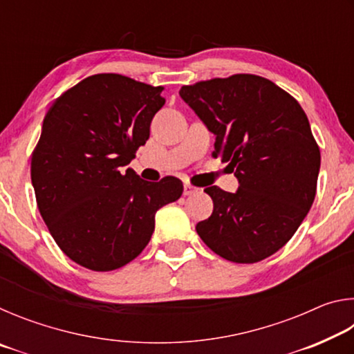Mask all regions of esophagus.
I'll use <instances>...</instances> for the list:
<instances>
[{"label":"esophagus","mask_w":354,"mask_h":354,"mask_svg":"<svg viewBox=\"0 0 354 354\" xmlns=\"http://www.w3.org/2000/svg\"><path fill=\"white\" fill-rule=\"evenodd\" d=\"M196 192H198V189L194 187V185H192V184H184V195L185 196L194 195V194H196Z\"/></svg>","instance_id":"obj_1"}]
</instances>
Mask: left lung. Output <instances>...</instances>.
I'll use <instances>...</instances> for the list:
<instances>
[{
  "instance_id": "1",
  "label": "left lung",
  "mask_w": 354,
  "mask_h": 354,
  "mask_svg": "<svg viewBox=\"0 0 354 354\" xmlns=\"http://www.w3.org/2000/svg\"><path fill=\"white\" fill-rule=\"evenodd\" d=\"M179 95L214 133V158L239 179L236 194L205 189L214 211L196 225L201 241L237 263L277 253L315 198L320 148L306 113L277 84L247 73L183 86Z\"/></svg>"
}]
</instances>
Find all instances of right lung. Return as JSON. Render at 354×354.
Returning a JSON list of instances; mask_svg holds the SVG:
<instances>
[{
	"label": "right lung",
	"instance_id": "right-lung-1",
	"mask_svg": "<svg viewBox=\"0 0 354 354\" xmlns=\"http://www.w3.org/2000/svg\"><path fill=\"white\" fill-rule=\"evenodd\" d=\"M164 87L117 73L88 76L48 109L31 156L41 218L71 261L111 272L136 259L154 214L183 195L181 179L143 181L123 171L149 137Z\"/></svg>",
	"mask_w": 354,
	"mask_h": 354
}]
</instances>
